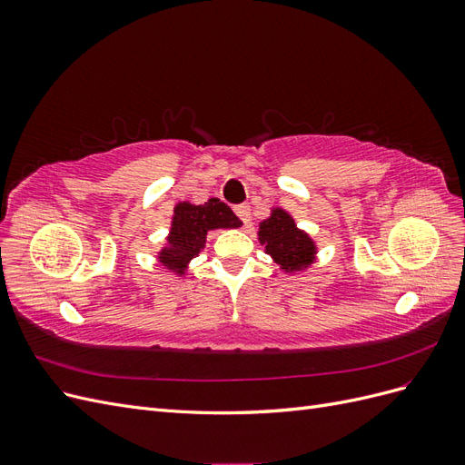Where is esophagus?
Here are the masks:
<instances>
[{
    "label": "esophagus",
    "mask_w": 465,
    "mask_h": 465,
    "mask_svg": "<svg viewBox=\"0 0 465 465\" xmlns=\"http://www.w3.org/2000/svg\"><path fill=\"white\" fill-rule=\"evenodd\" d=\"M234 213L238 215V219H241L244 223V227L250 223V205L248 203H242V205H236Z\"/></svg>",
    "instance_id": "1"
}]
</instances>
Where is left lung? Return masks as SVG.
Here are the masks:
<instances>
[{"label": "left lung", "mask_w": 465, "mask_h": 465, "mask_svg": "<svg viewBox=\"0 0 465 465\" xmlns=\"http://www.w3.org/2000/svg\"><path fill=\"white\" fill-rule=\"evenodd\" d=\"M260 242L283 272H299L314 262L312 238L297 229L294 219L283 209H273L272 217L260 223Z\"/></svg>", "instance_id": "8db88e82"}]
</instances>
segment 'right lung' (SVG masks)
<instances>
[{
  "mask_svg": "<svg viewBox=\"0 0 465 465\" xmlns=\"http://www.w3.org/2000/svg\"><path fill=\"white\" fill-rule=\"evenodd\" d=\"M232 209L217 198H211L202 205L182 202L174 207L173 227L168 234V244L159 252V262L178 275L186 273V267L205 246L207 232L213 229H238L241 227Z\"/></svg>",
  "mask_w": 465,
  "mask_h": 465,
  "instance_id": "right-lung-1",
  "label": "right lung"
}]
</instances>
